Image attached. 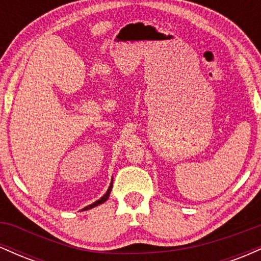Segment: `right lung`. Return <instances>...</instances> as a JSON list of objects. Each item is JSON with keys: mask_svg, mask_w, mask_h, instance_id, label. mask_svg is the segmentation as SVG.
Here are the masks:
<instances>
[{"mask_svg": "<svg viewBox=\"0 0 261 261\" xmlns=\"http://www.w3.org/2000/svg\"><path fill=\"white\" fill-rule=\"evenodd\" d=\"M112 188H113V182H112V184H110V187H109V189H108V191H107V194H106V195H104L103 197H101V199H99V200H98V201H95L94 203H92V205L87 206V207H86L85 210H88V208H93V207H95V206L100 205V203L106 202V201H107V200H108V197H109V195H110V191H112Z\"/></svg>", "mask_w": 261, "mask_h": 261, "instance_id": "right-lung-1", "label": "right lung"}]
</instances>
